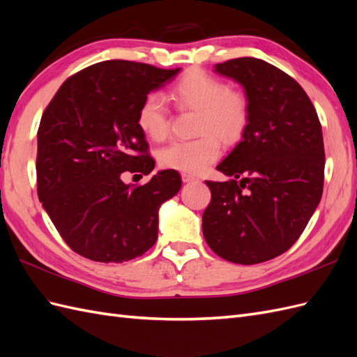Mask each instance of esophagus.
I'll list each match as a JSON object with an SVG mask.
<instances>
[{
  "instance_id": "34e87169",
  "label": "esophagus",
  "mask_w": 357,
  "mask_h": 357,
  "mask_svg": "<svg viewBox=\"0 0 357 357\" xmlns=\"http://www.w3.org/2000/svg\"><path fill=\"white\" fill-rule=\"evenodd\" d=\"M181 180L185 181V183H190V181H195V180H198L195 176H192V174H181Z\"/></svg>"
}]
</instances>
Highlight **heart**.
Masks as SVG:
<instances>
[{
    "label": "heart",
    "instance_id": "1",
    "mask_svg": "<svg viewBox=\"0 0 357 357\" xmlns=\"http://www.w3.org/2000/svg\"><path fill=\"white\" fill-rule=\"evenodd\" d=\"M171 98L181 109L198 112V134L192 142H172L159 150L162 167L198 174L207 169L220 155V143L236 142L248 123V101L244 93L232 91L222 80L202 70H190L172 86ZM137 125L150 139L164 138L168 129V110L164 96L150 93L137 114Z\"/></svg>",
    "mask_w": 357,
    "mask_h": 357
}]
</instances>
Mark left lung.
Wrapping results in <instances>:
<instances>
[{
    "mask_svg": "<svg viewBox=\"0 0 357 357\" xmlns=\"http://www.w3.org/2000/svg\"><path fill=\"white\" fill-rule=\"evenodd\" d=\"M214 71L243 86L250 114L241 142L215 167L229 180L205 181L202 234L226 261L266 262L295 244L321 199V125L305 91L271 63L236 58Z\"/></svg>",
    "mask_w": 357,
    "mask_h": 357,
    "instance_id": "left-lung-1",
    "label": "left lung"
}]
</instances>
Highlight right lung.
<instances>
[{"instance_id":"right-lung-1","label":"right lung","mask_w":357,"mask_h":357,"mask_svg":"<svg viewBox=\"0 0 357 357\" xmlns=\"http://www.w3.org/2000/svg\"><path fill=\"white\" fill-rule=\"evenodd\" d=\"M180 73L131 61H104L62 83L37 134V190L43 208L75 253L126 262L158 238L159 208L181 178L162 169L132 188L122 172L149 176L155 160L137 125L146 96Z\"/></svg>"}]
</instances>
